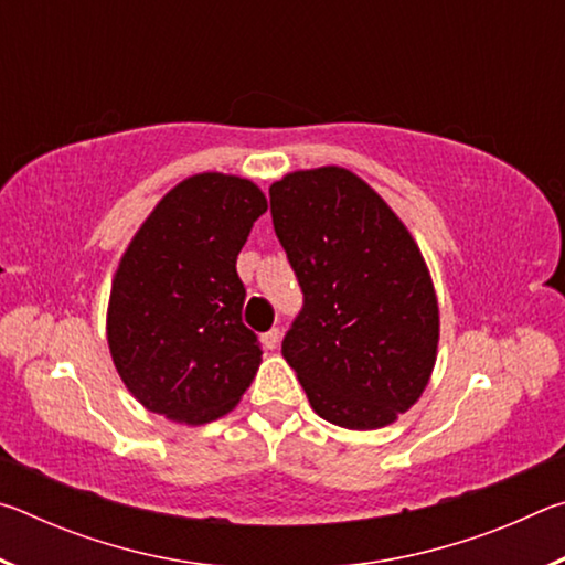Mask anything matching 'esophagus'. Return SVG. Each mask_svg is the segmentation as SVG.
<instances>
[{
  "label": "esophagus",
  "mask_w": 565,
  "mask_h": 565,
  "mask_svg": "<svg viewBox=\"0 0 565 565\" xmlns=\"http://www.w3.org/2000/svg\"><path fill=\"white\" fill-rule=\"evenodd\" d=\"M279 341H281V329L279 327H274V329H269L266 333H262L264 349H276V347H279Z\"/></svg>",
  "instance_id": "34e87169"
}]
</instances>
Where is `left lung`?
I'll list each match as a JSON object with an SVG mask.
<instances>
[{
  "mask_svg": "<svg viewBox=\"0 0 565 565\" xmlns=\"http://www.w3.org/2000/svg\"><path fill=\"white\" fill-rule=\"evenodd\" d=\"M269 196L303 294L284 359L321 418L356 431L391 424L416 404L436 361L424 256L384 199L341 167L294 171Z\"/></svg>",
  "mask_w": 565,
  "mask_h": 565,
  "instance_id": "left-lung-1",
  "label": "left lung"
}]
</instances>
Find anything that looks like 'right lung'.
I'll return each instance as SVG.
<instances>
[{
  "label": "right lung",
  "mask_w": 565,
  "mask_h": 565,
  "mask_svg": "<svg viewBox=\"0 0 565 565\" xmlns=\"http://www.w3.org/2000/svg\"><path fill=\"white\" fill-rule=\"evenodd\" d=\"M266 196L248 179L196 174L161 199L111 284L107 339L119 376L154 414L206 424L236 406L262 363L244 327L236 256Z\"/></svg>",
  "instance_id": "right-lung-1"
}]
</instances>
